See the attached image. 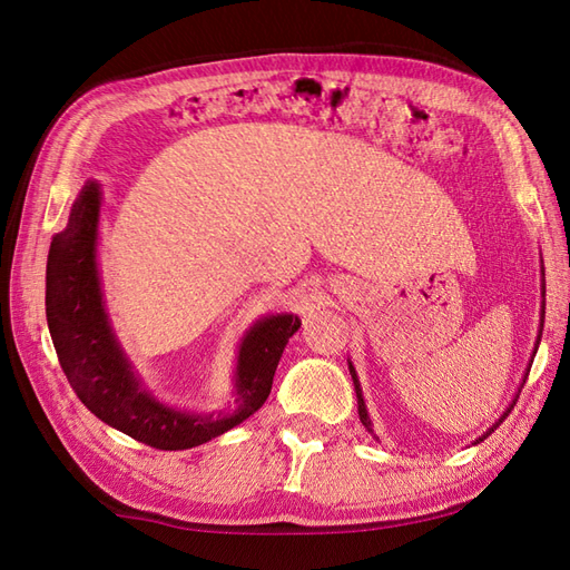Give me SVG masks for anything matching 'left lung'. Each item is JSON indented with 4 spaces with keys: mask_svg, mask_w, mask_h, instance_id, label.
Masks as SVG:
<instances>
[{
    "mask_svg": "<svg viewBox=\"0 0 570 570\" xmlns=\"http://www.w3.org/2000/svg\"><path fill=\"white\" fill-rule=\"evenodd\" d=\"M542 317H544V315H542ZM542 325H544V320H542ZM348 371H352V377H354V387H356V397H358V416H361V421H363V426H371V421H368V412H366V404H363V397H361V387H358V377H356V371H354L352 366H348ZM508 412H510V410H508ZM505 416H508V414H503V419H505ZM503 419H501V421H503ZM501 421H499V424H501ZM499 424H495V426H499ZM495 426H493V429H495ZM493 429H491V431H493ZM491 431H489V433H491ZM489 433H487V435H489ZM487 435H484V438H487ZM484 438H479V441H484Z\"/></svg>",
    "mask_w": 570,
    "mask_h": 570,
    "instance_id": "8db88e82",
    "label": "left lung"
}]
</instances>
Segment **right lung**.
Wrapping results in <instances>:
<instances>
[{"instance_id": "1", "label": "right lung", "mask_w": 570, "mask_h": 570, "mask_svg": "<svg viewBox=\"0 0 570 570\" xmlns=\"http://www.w3.org/2000/svg\"><path fill=\"white\" fill-rule=\"evenodd\" d=\"M98 207V185L89 183L48 255V327L71 390L108 426L156 450L195 448L238 426L269 397L284 346L301 327L298 317H267L245 337L236 371V414L212 419L168 410L139 387L110 332L96 269Z\"/></svg>"}]
</instances>
